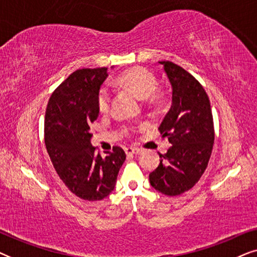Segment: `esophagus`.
<instances>
[{
	"mask_svg": "<svg viewBox=\"0 0 257 257\" xmlns=\"http://www.w3.org/2000/svg\"><path fill=\"white\" fill-rule=\"evenodd\" d=\"M126 151V154L127 156H133V154H139L142 151L139 149H137V147H127V149L125 150Z\"/></svg>",
	"mask_w": 257,
	"mask_h": 257,
	"instance_id": "obj_1",
	"label": "esophagus"
}]
</instances>
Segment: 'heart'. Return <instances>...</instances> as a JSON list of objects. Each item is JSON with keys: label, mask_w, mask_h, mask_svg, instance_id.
<instances>
[{"label": "heart", "mask_w": 257, "mask_h": 257, "mask_svg": "<svg viewBox=\"0 0 257 257\" xmlns=\"http://www.w3.org/2000/svg\"><path fill=\"white\" fill-rule=\"evenodd\" d=\"M114 84L120 89L131 91L139 99L145 100L149 98L151 104H158L161 99V94L156 92L157 78L149 70L136 66L120 73L114 80ZM110 92L105 87H101L98 93L97 103L100 112H105L110 105Z\"/></svg>", "instance_id": "b5f03b06"}]
</instances>
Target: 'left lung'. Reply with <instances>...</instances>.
<instances>
[{"label": "left lung", "mask_w": 257, "mask_h": 257, "mask_svg": "<svg viewBox=\"0 0 257 257\" xmlns=\"http://www.w3.org/2000/svg\"><path fill=\"white\" fill-rule=\"evenodd\" d=\"M172 87V105L159 126L171 147L150 173V184L168 196L180 195L200 180L214 144L209 98L191 73L172 62H159Z\"/></svg>", "instance_id": "obj_1"}]
</instances>
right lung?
<instances>
[{"instance_id": "add662e5", "label": "right lung", "mask_w": 257, "mask_h": 257, "mask_svg": "<svg viewBox=\"0 0 257 257\" xmlns=\"http://www.w3.org/2000/svg\"><path fill=\"white\" fill-rule=\"evenodd\" d=\"M107 68L71 73L51 94L44 120L45 146L56 172L78 198L98 201L111 194L126 154L114 146L101 157L91 145L90 125L99 114L97 98Z\"/></svg>"}]
</instances>
